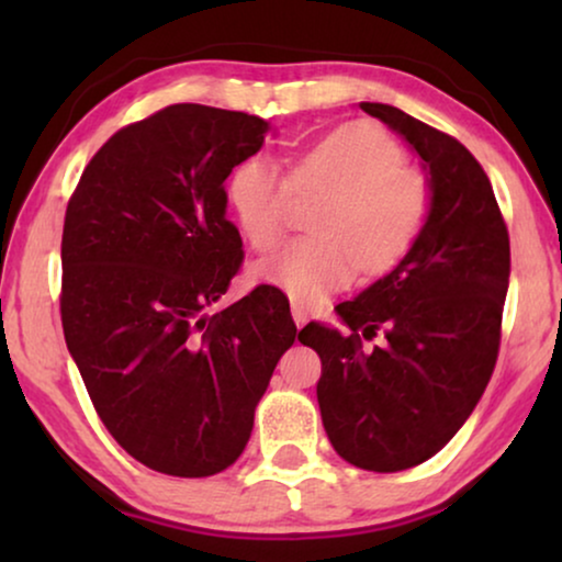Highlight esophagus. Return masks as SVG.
Wrapping results in <instances>:
<instances>
[{
  "instance_id": "esophagus-1",
  "label": "esophagus",
  "mask_w": 562,
  "mask_h": 562,
  "mask_svg": "<svg viewBox=\"0 0 562 562\" xmlns=\"http://www.w3.org/2000/svg\"><path fill=\"white\" fill-rule=\"evenodd\" d=\"M291 317H294L296 327H304L306 325V317H310V312H306V306L302 302L291 299Z\"/></svg>"
}]
</instances>
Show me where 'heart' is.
I'll return each instance as SVG.
<instances>
[{"label":"heart","mask_w":562,"mask_h":562,"mask_svg":"<svg viewBox=\"0 0 562 562\" xmlns=\"http://www.w3.org/2000/svg\"><path fill=\"white\" fill-rule=\"evenodd\" d=\"M327 191L312 212L314 235L281 245L258 276L306 306L366 271L396 266L419 240L432 212L425 176L406 168V153L381 127H337L299 153L283 176L271 160L245 158L227 181V202L256 250L281 240L296 196Z\"/></svg>","instance_id":"heart-1"}]
</instances>
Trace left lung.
<instances>
[{
    "instance_id": "8db88e82",
    "label": "left lung",
    "mask_w": 562,
    "mask_h": 562,
    "mask_svg": "<svg viewBox=\"0 0 562 562\" xmlns=\"http://www.w3.org/2000/svg\"><path fill=\"white\" fill-rule=\"evenodd\" d=\"M360 110L394 127L429 171L432 212L389 276L337 304L348 335L310 322L322 425L350 465L398 473L437 456L494 373L509 289V229L473 153L391 104ZM381 331L384 342L362 348Z\"/></svg>"
}]
</instances>
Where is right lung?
Wrapping results in <instances>:
<instances>
[{
    "label": "right lung",
    "mask_w": 562,
    "mask_h": 562,
    "mask_svg": "<svg viewBox=\"0 0 562 562\" xmlns=\"http://www.w3.org/2000/svg\"><path fill=\"white\" fill-rule=\"evenodd\" d=\"M268 133L256 114L171 104L117 130L68 199V352L102 425L150 471L206 479L233 465L294 345L271 283L210 314L245 258L225 179Z\"/></svg>",
    "instance_id": "add662e5"
}]
</instances>
